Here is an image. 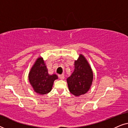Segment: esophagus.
I'll list each match as a JSON object with an SVG mask.
<instances>
[{"instance_id": "1", "label": "esophagus", "mask_w": 128, "mask_h": 128, "mask_svg": "<svg viewBox=\"0 0 128 128\" xmlns=\"http://www.w3.org/2000/svg\"><path fill=\"white\" fill-rule=\"evenodd\" d=\"M58 77H59V78H60V79H61V80L64 79V74H60V75H58Z\"/></svg>"}]
</instances>
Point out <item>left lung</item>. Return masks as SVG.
<instances>
[{
  "mask_svg": "<svg viewBox=\"0 0 128 128\" xmlns=\"http://www.w3.org/2000/svg\"><path fill=\"white\" fill-rule=\"evenodd\" d=\"M92 68L85 57L80 54L74 62V71L67 78L69 92L76 96L86 94L92 84Z\"/></svg>",
  "mask_w": 128,
  "mask_h": 128,
  "instance_id": "1",
  "label": "left lung"
}]
</instances>
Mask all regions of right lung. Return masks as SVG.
Listing matches in <instances>:
<instances>
[{
  "label": "right lung",
  "instance_id": "add662e5",
  "mask_svg": "<svg viewBox=\"0 0 128 128\" xmlns=\"http://www.w3.org/2000/svg\"><path fill=\"white\" fill-rule=\"evenodd\" d=\"M28 79L35 92L43 95L51 91L54 82L58 79V76L55 74H48L43 58L40 57L31 68L28 74Z\"/></svg>",
  "mask_w": 128,
  "mask_h": 128
}]
</instances>
